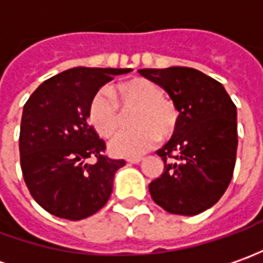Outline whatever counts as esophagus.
Wrapping results in <instances>:
<instances>
[{
    "mask_svg": "<svg viewBox=\"0 0 263 263\" xmlns=\"http://www.w3.org/2000/svg\"><path fill=\"white\" fill-rule=\"evenodd\" d=\"M142 162V158H130L127 159V163H140Z\"/></svg>",
    "mask_w": 263,
    "mask_h": 263,
    "instance_id": "esophagus-1",
    "label": "esophagus"
}]
</instances>
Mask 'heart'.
<instances>
[{
  "mask_svg": "<svg viewBox=\"0 0 263 263\" xmlns=\"http://www.w3.org/2000/svg\"><path fill=\"white\" fill-rule=\"evenodd\" d=\"M123 108H137L132 124L135 128L117 136L110 143L116 156H142L159 142V137L171 136L178 126L179 112L175 103L163 97L158 84L146 78H133L116 86ZM88 120L103 137H112L121 127L119 104L107 88L97 91L88 105Z\"/></svg>",
  "mask_w": 263,
  "mask_h": 263,
  "instance_id": "heart-1",
  "label": "heart"
}]
</instances>
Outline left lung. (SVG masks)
I'll return each mask as SVG.
<instances>
[{
  "mask_svg": "<svg viewBox=\"0 0 263 263\" xmlns=\"http://www.w3.org/2000/svg\"><path fill=\"white\" fill-rule=\"evenodd\" d=\"M139 73L162 86L179 111L174 136L158 151L165 168L149 184L153 201L171 214H200L221 198L233 177L236 105L218 81L193 68Z\"/></svg>",
  "mask_w": 263,
  "mask_h": 263,
  "instance_id": "left-lung-1",
  "label": "left lung"
}]
</instances>
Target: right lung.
I'll return each mask as SVG.
<instances>
[{
    "instance_id": "add662e5",
    "label": "right lung",
    "mask_w": 263,
    "mask_h": 263,
    "mask_svg": "<svg viewBox=\"0 0 263 263\" xmlns=\"http://www.w3.org/2000/svg\"><path fill=\"white\" fill-rule=\"evenodd\" d=\"M132 69L72 68L46 79L23 108L20 163L39 205L56 217L82 220L107 204L114 175L126 165L105 156V142L88 124L92 95ZM95 157L94 165L86 164Z\"/></svg>"
}]
</instances>
